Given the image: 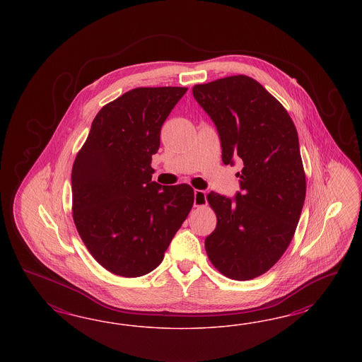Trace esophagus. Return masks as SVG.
I'll return each mask as SVG.
<instances>
[{
  "label": "esophagus",
  "instance_id": "esophagus-1",
  "mask_svg": "<svg viewBox=\"0 0 362 362\" xmlns=\"http://www.w3.org/2000/svg\"><path fill=\"white\" fill-rule=\"evenodd\" d=\"M207 204V194L202 189L194 191V206L195 207H204Z\"/></svg>",
  "mask_w": 362,
  "mask_h": 362
}]
</instances>
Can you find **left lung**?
I'll list each match as a JSON object with an SVG mask.
<instances>
[{
    "mask_svg": "<svg viewBox=\"0 0 362 362\" xmlns=\"http://www.w3.org/2000/svg\"><path fill=\"white\" fill-rule=\"evenodd\" d=\"M215 123L224 165L243 160L240 192L211 191L216 228L206 238L209 262L232 280H251L271 269L292 240L307 183L293 121L253 78L232 76L192 88Z\"/></svg>",
    "mask_w": 362,
    "mask_h": 362,
    "instance_id": "obj_1",
    "label": "left lung"
}]
</instances>
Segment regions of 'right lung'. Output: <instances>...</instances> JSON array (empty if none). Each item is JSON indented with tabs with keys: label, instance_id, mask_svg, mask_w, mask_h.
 <instances>
[{
	"label": "right lung",
	"instance_id": "add662e5",
	"mask_svg": "<svg viewBox=\"0 0 362 362\" xmlns=\"http://www.w3.org/2000/svg\"><path fill=\"white\" fill-rule=\"evenodd\" d=\"M187 88H138L99 110L71 171L73 219L111 274L139 277L165 257L194 204L188 185L153 182L160 129Z\"/></svg>",
	"mask_w": 362,
	"mask_h": 362
}]
</instances>
